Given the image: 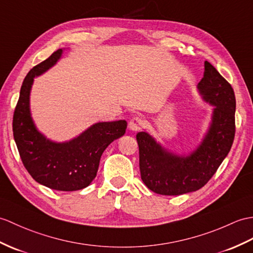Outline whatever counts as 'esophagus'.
<instances>
[{
	"label": "esophagus",
	"instance_id": "obj_1",
	"mask_svg": "<svg viewBox=\"0 0 253 253\" xmlns=\"http://www.w3.org/2000/svg\"><path fill=\"white\" fill-rule=\"evenodd\" d=\"M128 127L131 131H139L140 129H142L144 127V121L138 116L132 117V119L129 121Z\"/></svg>",
	"mask_w": 253,
	"mask_h": 253
}]
</instances>
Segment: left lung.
I'll list each match as a JSON object with an SVG mask.
<instances>
[{
	"instance_id": "left-lung-1",
	"label": "left lung",
	"mask_w": 253,
	"mask_h": 253,
	"mask_svg": "<svg viewBox=\"0 0 253 253\" xmlns=\"http://www.w3.org/2000/svg\"><path fill=\"white\" fill-rule=\"evenodd\" d=\"M197 89L213 110L208 131L191 153H172L148 132L137 133L141 179L156 194L175 196L202 189L232 148L236 99L231 84L212 64L205 61L204 78Z\"/></svg>"
}]
</instances>
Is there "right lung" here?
<instances>
[{"label": "right lung", "mask_w": 253, "mask_h": 253, "mask_svg": "<svg viewBox=\"0 0 253 253\" xmlns=\"http://www.w3.org/2000/svg\"><path fill=\"white\" fill-rule=\"evenodd\" d=\"M59 48L30 70L23 80L14 119V139L23 166L31 177L49 189L71 192L88 186L96 178L100 158L111 142L124 136L127 122H100L67 142H55L41 133L31 116L30 92L34 78L55 66Z\"/></svg>", "instance_id": "1"}]
</instances>
